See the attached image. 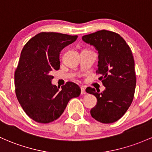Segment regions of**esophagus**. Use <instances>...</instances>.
Returning a JSON list of instances; mask_svg holds the SVG:
<instances>
[{
    "instance_id": "obj_1",
    "label": "esophagus",
    "mask_w": 152,
    "mask_h": 152,
    "mask_svg": "<svg viewBox=\"0 0 152 152\" xmlns=\"http://www.w3.org/2000/svg\"><path fill=\"white\" fill-rule=\"evenodd\" d=\"M81 94H86V91H85V88L84 87V86H81Z\"/></svg>"
}]
</instances>
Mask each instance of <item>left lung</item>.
<instances>
[{
	"label": "left lung",
	"mask_w": 152,
	"mask_h": 152,
	"mask_svg": "<svg viewBox=\"0 0 152 152\" xmlns=\"http://www.w3.org/2000/svg\"><path fill=\"white\" fill-rule=\"evenodd\" d=\"M82 40L98 51L96 73L105 87L102 92L86 89L97 99L90 114L100 123H114L128 110L134 96L136 79L132 52L122 37L107 30L83 36Z\"/></svg>",
	"instance_id": "8db88e82"
}]
</instances>
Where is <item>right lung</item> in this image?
Instances as JSON below:
<instances>
[{
	"label": "right lung",
	"mask_w": 152,
	"mask_h": 152,
	"mask_svg": "<svg viewBox=\"0 0 152 152\" xmlns=\"http://www.w3.org/2000/svg\"><path fill=\"white\" fill-rule=\"evenodd\" d=\"M78 36L41 32L26 42L14 74L16 94L25 113L34 121L49 123L57 120L68 102L78 97L81 89L67 82L57 87L52 84L51 71L60 68V54Z\"/></svg>",
	"instance_id": "right-lung-1"
}]
</instances>
